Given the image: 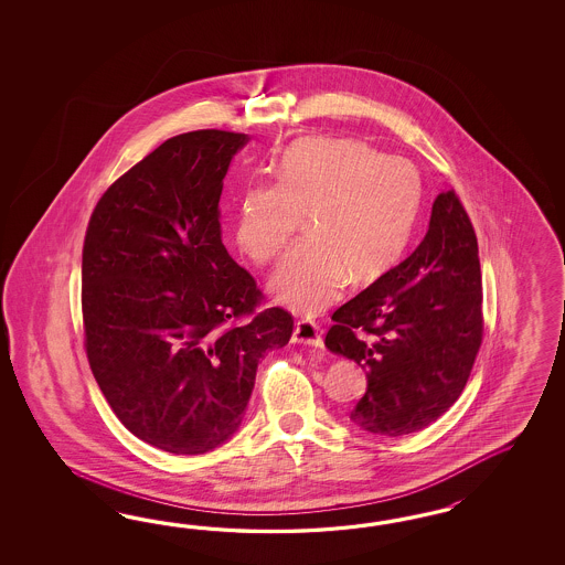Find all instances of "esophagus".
Listing matches in <instances>:
<instances>
[{
  "label": "esophagus",
  "mask_w": 565,
  "mask_h": 565,
  "mask_svg": "<svg viewBox=\"0 0 565 565\" xmlns=\"http://www.w3.org/2000/svg\"><path fill=\"white\" fill-rule=\"evenodd\" d=\"M296 343H307V345H315V348H323V335L319 331V327L315 321H307L300 319L296 327H294V338Z\"/></svg>",
  "instance_id": "34e87169"
}]
</instances>
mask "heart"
Returning a JSON list of instances; mask_svg holds the SVG:
<instances>
[{
	"instance_id": "b5f03b06",
	"label": "heart",
	"mask_w": 565,
	"mask_h": 565,
	"mask_svg": "<svg viewBox=\"0 0 565 565\" xmlns=\"http://www.w3.org/2000/svg\"><path fill=\"white\" fill-rule=\"evenodd\" d=\"M423 203V180L408 159L385 157L350 138H307L284 153L274 182L242 190L234 236L258 265L284 253L300 215L308 238L277 267L269 288L302 315L340 298L348 277L375 281L404 255Z\"/></svg>"
}]
</instances>
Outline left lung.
<instances>
[{"mask_svg": "<svg viewBox=\"0 0 565 565\" xmlns=\"http://www.w3.org/2000/svg\"><path fill=\"white\" fill-rule=\"evenodd\" d=\"M326 345L366 371L350 418L399 437L435 423L466 387L484 331L479 244L456 190L441 192L411 257L333 312Z\"/></svg>", "mask_w": 565, "mask_h": 565, "instance_id": "1", "label": "left lung"}]
</instances>
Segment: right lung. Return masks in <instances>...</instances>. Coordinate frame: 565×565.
<instances>
[{
    "label": "right lung",
    "instance_id": "obj_1",
    "mask_svg": "<svg viewBox=\"0 0 565 565\" xmlns=\"http://www.w3.org/2000/svg\"><path fill=\"white\" fill-rule=\"evenodd\" d=\"M248 138H168L103 192L83 246L86 359L138 439L205 454L244 418L258 360L290 342L294 319L222 242L223 178Z\"/></svg>",
    "mask_w": 565,
    "mask_h": 565
}]
</instances>
